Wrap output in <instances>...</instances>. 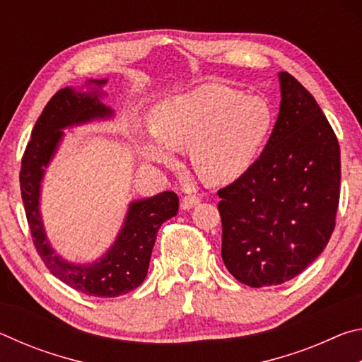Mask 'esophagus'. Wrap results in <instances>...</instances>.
Segmentation results:
<instances>
[{"instance_id":"obj_1","label":"esophagus","mask_w":362,"mask_h":362,"mask_svg":"<svg viewBox=\"0 0 362 362\" xmlns=\"http://www.w3.org/2000/svg\"><path fill=\"white\" fill-rule=\"evenodd\" d=\"M199 203H201V199L196 194H185L182 198L180 206H182V209H192V207H194L196 204H199Z\"/></svg>"}]
</instances>
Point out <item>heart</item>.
<instances>
[{"instance_id":"heart-1","label":"heart","mask_w":362,"mask_h":362,"mask_svg":"<svg viewBox=\"0 0 362 362\" xmlns=\"http://www.w3.org/2000/svg\"><path fill=\"white\" fill-rule=\"evenodd\" d=\"M273 113L260 97L225 84H204L153 110L158 140L142 144L146 159L173 163V150L188 146L189 163L207 183H228L250 168L272 129Z\"/></svg>"}]
</instances>
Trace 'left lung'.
<instances>
[{
	"label": "left lung",
	"mask_w": 362,
	"mask_h": 362,
	"mask_svg": "<svg viewBox=\"0 0 362 362\" xmlns=\"http://www.w3.org/2000/svg\"><path fill=\"white\" fill-rule=\"evenodd\" d=\"M281 107L260 158L218 189L222 259L240 283L278 286L317 259L340 199V145L315 97L279 73Z\"/></svg>",
	"instance_id": "8db88e82"
}]
</instances>
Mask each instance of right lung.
I'll return each instance as SVG.
<instances>
[{"mask_svg":"<svg viewBox=\"0 0 362 362\" xmlns=\"http://www.w3.org/2000/svg\"><path fill=\"white\" fill-rule=\"evenodd\" d=\"M97 86L105 81H94ZM112 116V110L99 100V90L75 94L70 88L60 89L46 103L32 131L21 164V193L35 249L54 276L75 291L93 297H118L144 283L148 272L153 246L159 226L177 216L179 196L163 192L153 198L136 201L129 207L118 240L100 262L93 265H73L54 254L42 230L38 209L40 182L49 159L62 139L66 126L94 118Z\"/></svg>","mask_w":362,"mask_h":362,"instance_id":"1","label":"right lung"}]
</instances>
